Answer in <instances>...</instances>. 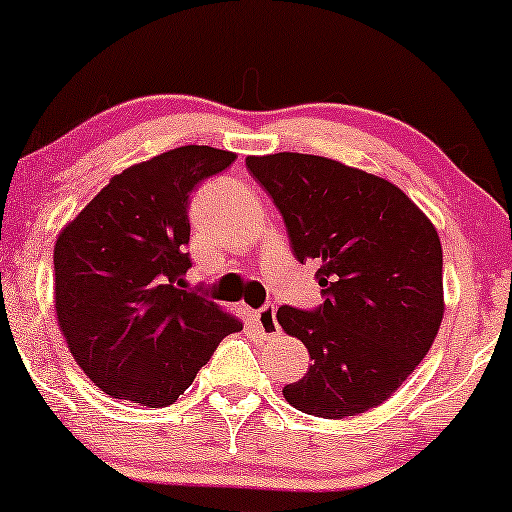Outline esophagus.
<instances>
[{"label":"esophagus","instance_id":"obj_1","mask_svg":"<svg viewBox=\"0 0 512 512\" xmlns=\"http://www.w3.org/2000/svg\"><path fill=\"white\" fill-rule=\"evenodd\" d=\"M251 317H254V321H256L258 326H261V331H263L265 338H272V335L279 333L275 305H263L261 310H256L254 314H251Z\"/></svg>","mask_w":512,"mask_h":512}]
</instances>
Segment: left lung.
<instances>
[{"label":"left lung","mask_w":512,"mask_h":512,"mask_svg":"<svg viewBox=\"0 0 512 512\" xmlns=\"http://www.w3.org/2000/svg\"><path fill=\"white\" fill-rule=\"evenodd\" d=\"M247 170L282 214L291 251L317 261L324 303L282 305L277 321L312 366L284 398L342 419L394 394L443 321V249L433 223L387 179L307 153L249 156Z\"/></svg>","instance_id":"left-lung-1"}]
</instances>
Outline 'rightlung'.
<instances>
[{
    "label": "right lung",
    "mask_w": 512,
    "mask_h": 512,
    "mask_svg": "<svg viewBox=\"0 0 512 512\" xmlns=\"http://www.w3.org/2000/svg\"><path fill=\"white\" fill-rule=\"evenodd\" d=\"M235 153L179 146L116 174L62 230L55 312L74 359L104 394L167 408L242 324L186 291L188 205Z\"/></svg>",
    "instance_id": "1"
}]
</instances>
